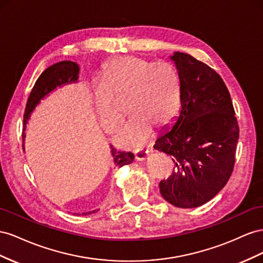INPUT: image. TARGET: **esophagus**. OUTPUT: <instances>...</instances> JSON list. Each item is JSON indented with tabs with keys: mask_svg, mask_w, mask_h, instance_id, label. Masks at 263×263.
Masks as SVG:
<instances>
[{
	"mask_svg": "<svg viewBox=\"0 0 263 263\" xmlns=\"http://www.w3.org/2000/svg\"><path fill=\"white\" fill-rule=\"evenodd\" d=\"M148 156V152L147 151H138L134 154V159L137 161H144L147 159Z\"/></svg>",
	"mask_w": 263,
	"mask_h": 263,
	"instance_id": "1",
	"label": "esophagus"
}]
</instances>
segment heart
Returning <instances> with one entry per match:
<instances>
[{"instance_id":"b5f03b06","label":"heart","mask_w":263,"mask_h":263,"mask_svg":"<svg viewBox=\"0 0 263 263\" xmlns=\"http://www.w3.org/2000/svg\"><path fill=\"white\" fill-rule=\"evenodd\" d=\"M129 97L132 115L116 139L127 148L144 146L153 129H166L178 116L182 87L178 72L168 63H155L134 56L117 57L102 67L101 88L95 93V107L104 130L115 132L123 120L119 106Z\"/></svg>"}]
</instances>
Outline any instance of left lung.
Returning <instances> with one entry per match:
<instances>
[{"mask_svg": "<svg viewBox=\"0 0 263 263\" xmlns=\"http://www.w3.org/2000/svg\"><path fill=\"white\" fill-rule=\"evenodd\" d=\"M182 87V108L172 130L154 148L170 155L174 170L160 182L163 198L194 208L214 198L234 171L239 125L230 93L213 68L185 52L171 57Z\"/></svg>", "mask_w": 263, "mask_h": 263, "instance_id": "1", "label": "left lung"}]
</instances>
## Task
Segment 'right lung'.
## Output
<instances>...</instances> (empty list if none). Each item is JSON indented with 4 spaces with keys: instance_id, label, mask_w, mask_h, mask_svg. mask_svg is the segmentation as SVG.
I'll return each instance as SVG.
<instances>
[{
    "instance_id": "obj_1",
    "label": "right lung",
    "mask_w": 263,
    "mask_h": 263,
    "mask_svg": "<svg viewBox=\"0 0 263 263\" xmlns=\"http://www.w3.org/2000/svg\"><path fill=\"white\" fill-rule=\"evenodd\" d=\"M78 72H79L78 65L70 61H64V62H59L57 64L51 65L47 69H45L42 72L39 79L36 80L32 91L28 97L26 108H25V114H24L23 131L25 130V124L27 123L29 116H31L35 107L40 103V101L44 98V97L48 95L58 86L68 84V82H72V81H77ZM22 137H23V139L25 138L24 132L22 134ZM110 147H111L112 159H114V164L116 167H121L123 165L131 164L133 162L134 160L133 153L118 151V149H116L112 145ZM88 214H91V213H88Z\"/></svg>"
}]
</instances>
